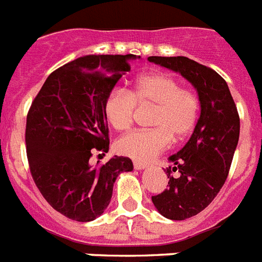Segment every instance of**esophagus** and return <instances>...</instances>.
Masks as SVG:
<instances>
[{"mask_svg":"<svg viewBox=\"0 0 262 262\" xmlns=\"http://www.w3.org/2000/svg\"><path fill=\"white\" fill-rule=\"evenodd\" d=\"M134 167H135L137 170H143V169H146V167H147V165L141 164V162H134Z\"/></svg>","mask_w":262,"mask_h":262,"instance_id":"esophagus-1","label":"esophagus"}]
</instances>
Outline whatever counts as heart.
Here are the masks:
<instances>
[{
  "label": "heart",
  "instance_id": "b5f03b06",
  "mask_svg": "<svg viewBox=\"0 0 262 262\" xmlns=\"http://www.w3.org/2000/svg\"><path fill=\"white\" fill-rule=\"evenodd\" d=\"M137 104L154 106L151 129H138L116 141L120 156L138 162H148L166 150L171 138L183 141L192 133L199 118V98L193 91L183 88L167 73H150L138 79L129 92L116 88L104 102V114L116 131H125L133 124Z\"/></svg>",
  "mask_w": 262,
  "mask_h": 262
}]
</instances>
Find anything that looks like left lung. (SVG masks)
<instances>
[{"instance_id":"left-lung-1","label":"left lung","mask_w":262,"mask_h":262,"mask_svg":"<svg viewBox=\"0 0 262 262\" xmlns=\"http://www.w3.org/2000/svg\"><path fill=\"white\" fill-rule=\"evenodd\" d=\"M148 62L180 73L200 101V118L189 141L169 157V188L151 196L162 216L184 221L202 212L223 187L239 139V116L227 83L212 69L187 56H148ZM171 170L179 177L173 178Z\"/></svg>"}]
</instances>
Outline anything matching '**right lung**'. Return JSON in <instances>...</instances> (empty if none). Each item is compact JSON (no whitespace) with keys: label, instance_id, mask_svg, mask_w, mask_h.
<instances>
[{"label":"right lung","instance_id":"add662e5","mask_svg":"<svg viewBox=\"0 0 262 262\" xmlns=\"http://www.w3.org/2000/svg\"><path fill=\"white\" fill-rule=\"evenodd\" d=\"M141 56L85 55L48 75L27 116L25 144L32 179L48 204L69 219L91 222L110 206L114 184L134 169L115 156L93 167L92 152H108L104 102Z\"/></svg>","mask_w":262,"mask_h":262}]
</instances>
